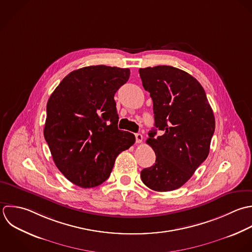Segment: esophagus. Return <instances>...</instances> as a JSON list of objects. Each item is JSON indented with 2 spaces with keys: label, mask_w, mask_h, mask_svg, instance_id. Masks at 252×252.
I'll return each instance as SVG.
<instances>
[{
  "label": "esophagus",
  "mask_w": 252,
  "mask_h": 252,
  "mask_svg": "<svg viewBox=\"0 0 252 252\" xmlns=\"http://www.w3.org/2000/svg\"><path fill=\"white\" fill-rule=\"evenodd\" d=\"M142 139H143L142 134H140V133H135V140H136V143H141V142H142Z\"/></svg>",
  "instance_id": "esophagus-1"
}]
</instances>
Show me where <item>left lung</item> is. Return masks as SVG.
Instances as JSON below:
<instances>
[{"label":"left lung","instance_id":"8db88e82","mask_svg":"<svg viewBox=\"0 0 252 252\" xmlns=\"http://www.w3.org/2000/svg\"><path fill=\"white\" fill-rule=\"evenodd\" d=\"M142 85L153 100L155 127L147 143L156 162L140 173L143 184L155 191L184 186L206 160L215 131V118L201 84L189 73L171 66L139 68Z\"/></svg>","mask_w":252,"mask_h":252}]
</instances>
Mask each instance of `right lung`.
<instances>
[{"mask_svg": "<svg viewBox=\"0 0 252 252\" xmlns=\"http://www.w3.org/2000/svg\"><path fill=\"white\" fill-rule=\"evenodd\" d=\"M129 74L128 68L85 66L68 73L48 100L44 137L57 168L80 188L104 183L117 156L135 142L118 128L114 99Z\"/></svg>", "mask_w": 252, "mask_h": 252, "instance_id": "1", "label": "right lung"}]
</instances>
